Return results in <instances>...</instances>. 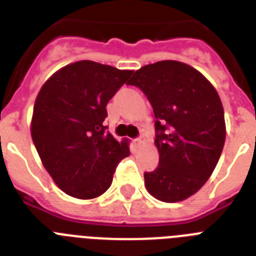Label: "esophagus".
Segmentation results:
<instances>
[{"instance_id":"obj_1","label":"esophagus","mask_w":256,"mask_h":256,"mask_svg":"<svg viewBox=\"0 0 256 256\" xmlns=\"http://www.w3.org/2000/svg\"><path fill=\"white\" fill-rule=\"evenodd\" d=\"M135 144H138V146H140V144H143L144 142H146V138L144 136H139V138H136V139H135Z\"/></svg>"}]
</instances>
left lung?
Instances as JSON below:
<instances>
[{
  "label": "left lung",
  "mask_w": 256,
  "mask_h": 256,
  "mask_svg": "<svg viewBox=\"0 0 256 256\" xmlns=\"http://www.w3.org/2000/svg\"><path fill=\"white\" fill-rule=\"evenodd\" d=\"M140 88L154 112L157 168L144 172L154 198L178 202L208 182L226 142L220 98L197 70L175 60L142 66L128 82Z\"/></svg>",
  "instance_id": "8db88e82"
}]
</instances>
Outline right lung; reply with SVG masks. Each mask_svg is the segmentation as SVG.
Masks as SVG:
<instances>
[{
	"label": "right lung",
	"mask_w": 256,
	"mask_h": 256,
	"mask_svg": "<svg viewBox=\"0 0 256 256\" xmlns=\"http://www.w3.org/2000/svg\"><path fill=\"white\" fill-rule=\"evenodd\" d=\"M132 70L81 60L51 76L33 108V143L56 186L81 200L110 186L116 168L130 154L128 140L106 131V104Z\"/></svg>",
	"instance_id": "obj_1"
}]
</instances>
